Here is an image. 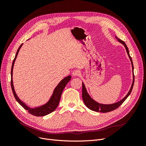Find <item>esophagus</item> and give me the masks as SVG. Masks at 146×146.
<instances>
[{
	"instance_id": "1",
	"label": "esophagus",
	"mask_w": 146,
	"mask_h": 146,
	"mask_svg": "<svg viewBox=\"0 0 146 146\" xmlns=\"http://www.w3.org/2000/svg\"><path fill=\"white\" fill-rule=\"evenodd\" d=\"M80 75V72L78 70H75L72 72V76L75 77H77Z\"/></svg>"
}]
</instances>
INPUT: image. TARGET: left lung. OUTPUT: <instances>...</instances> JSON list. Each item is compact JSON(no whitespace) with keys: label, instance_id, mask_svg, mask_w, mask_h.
I'll list each match as a JSON object with an SVG mask.
<instances>
[{"label":"left lung","instance_id":"8db88e82","mask_svg":"<svg viewBox=\"0 0 146 146\" xmlns=\"http://www.w3.org/2000/svg\"><path fill=\"white\" fill-rule=\"evenodd\" d=\"M115 38H116V39L119 42L121 43L123 45V46L125 47V50H126L127 53L128 54V56H129V57L130 60L131 61V64L132 71H133L132 72H133V82H132L131 86L130 87V89L129 91L128 92V93L127 94V95L124 97V98L122 99L121 100L117 102L111 104H100V103L98 102H96L95 100H94L91 98L89 94H88L85 84H84L83 82H82V99H83V100L86 107L89 109L92 110V111H97V112L100 111L101 113H107V112L113 111L114 110H115L117 108H118L119 106H120L123 102L126 100V99L130 94L131 92L132 91V89H133L134 82H135V76H134V72H133L134 68H133V61H132V59L131 58V56H130L129 48H128L127 46H126L125 43L123 41H122L121 39L118 38L116 36H115Z\"/></svg>","mask_w":146,"mask_h":146}]
</instances>
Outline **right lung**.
<instances>
[{
	"label": "right lung",
	"instance_id": "1",
	"mask_svg": "<svg viewBox=\"0 0 146 146\" xmlns=\"http://www.w3.org/2000/svg\"><path fill=\"white\" fill-rule=\"evenodd\" d=\"M23 44L19 46V48L17 49L16 54L15 55V58L13 61L12 66H11V89L13 95H14L15 98L16 100V101L18 102L22 107H23L25 110H27V111L32 114V115L36 116H44L47 115L48 114H50L52 112H53L54 110L58 107L59 104L60 98L61 96V94H62V92L65 88L66 85H67V83L71 79V76H68L67 77H64L63 79H62L60 81V82L57 85V86L55 87L54 91H53V93L50 98L49 100H48L47 102L44 104L42 105L38 106V107H30V106L26 104L23 100H21L19 97L17 96L16 92L15 91L14 85H13V67H14V64L15 63L16 59L18 55V53L19 52L20 48L21 47L23 46Z\"/></svg>",
	"mask_w": 146,
	"mask_h": 146
}]
</instances>
